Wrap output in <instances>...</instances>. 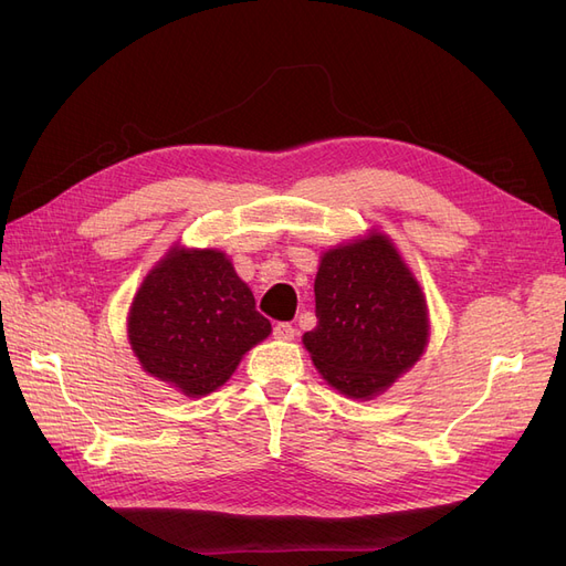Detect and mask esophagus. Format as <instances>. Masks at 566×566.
<instances>
[{"mask_svg": "<svg viewBox=\"0 0 566 566\" xmlns=\"http://www.w3.org/2000/svg\"><path fill=\"white\" fill-rule=\"evenodd\" d=\"M295 335H297V331L293 323H276V328H273V337L276 339L290 342V339H295Z\"/></svg>", "mask_w": 566, "mask_h": 566, "instance_id": "obj_1", "label": "esophagus"}]
</instances>
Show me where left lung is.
<instances>
[{
	"label": "left lung",
	"instance_id": "8db88e82",
	"mask_svg": "<svg viewBox=\"0 0 566 566\" xmlns=\"http://www.w3.org/2000/svg\"><path fill=\"white\" fill-rule=\"evenodd\" d=\"M316 328L302 342L323 380L375 399L413 368L430 342L422 287L391 238L370 231L321 254Z\"/></svg>",
	"mask_w": 566,
	"mask_h": 566
}]
</instances>
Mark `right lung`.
<instances>
[{"label":"right lung","instance_id":"obj_1","mask_svg":"<svg viewBox=\"0 0 566 566\" xmlns=\"http://www.w3.org/2000/svg\"><path fill=\"white\" fill-rule=\"evenodd\" d=\"M271 333L227 252L175 243L136 290L127 337L142 368L186 397L224 385Z\"/></svg>","mask_w":566,"mask_h":566}]
</instances>
